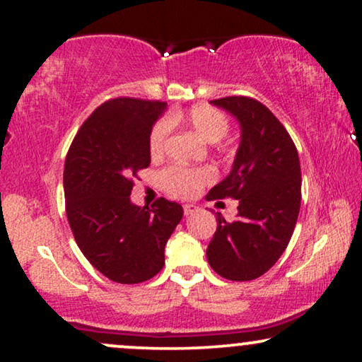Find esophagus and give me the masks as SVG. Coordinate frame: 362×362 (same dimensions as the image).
Returning <instances> with one entry per match:
<instances>
[{"label":"esophagus","instance_id":"obj_1","mask_svg":"<svg viewBox=\"0 0 362 362\" xmlns=\"http://www.w3.org/2000/svg\"><path fill=\"white\" fill-rule=\"evenodd\" d=\"M182 209H185V216H191V214H194V212H197V207L192 204H185L182 206Z\"/></svg>","mask_w":362,"mask_h":362}]
</instances>
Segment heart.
Segmentation results:
<instances>
[{"label": "heart", "instance_id": "b5f03b06", "mask_svg": "<svg viewBox=\"0 0 362 362\" xmlns=\"http://www.w3.org/2000/svg\"><path fill=\"white\" fill-rule=\"evenodd\" d=\"M181 118L186 120L196 135L204 141L217 143L229 133V120H227L224 113L207 105L192 107L185 117L171 115L170 118H161L153 125L150 141H148V150H150V155L153 158L163 155L171 132V123L181 120ZM214 177L216 173L211 168L168 166L160 173L163 189L180 197H191L197 194V191L207 182H211Z\"/></svg>", "mask_w": 362, "mask_h": 362}]
</instances>
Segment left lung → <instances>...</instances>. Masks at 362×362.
Returning a JSON list of instances; mask_svg holds the SVG:
<instances>
[{
  "instance_id": "left-lung-1",
  "label": "left lung",
  "mask_w": 362,
  "mask_h": 362,
  "mask_svg": "<svg viewBox=\"0 0 362 362\" xmlns=\"http://www.w3.org/2000/svg\"><path fill=\"white\" fill-rule=\"evenodd\" d=\"M240 123L232 171L206 196L239 199L237 219L217 212V229L206 255L227 280H255L275 265L293 234L301 202L298 151L288 132L264 103L237 95L211 100Z\"/></svg>"
}]
</instances>
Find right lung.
Instances as JSON below:
<instances>
[{"mask_svg":"<svg viewBox=\"0 0 362 362\" xmlns=\"http://www.w3.org/2000/svg\"><path fill=\"white\" fill-rule=\"evenodd\" d=\"M165 102L118 97L102 103L77 132L64 165L66 212L86 259L117 284H141L165 265V245L182 207L165 197L130 201L133 177L150 166L151 128Z\"/></svg>","mask_w":362,"mask_h":362,"instance_id":"1","label":"right lung"}]
</instances>
